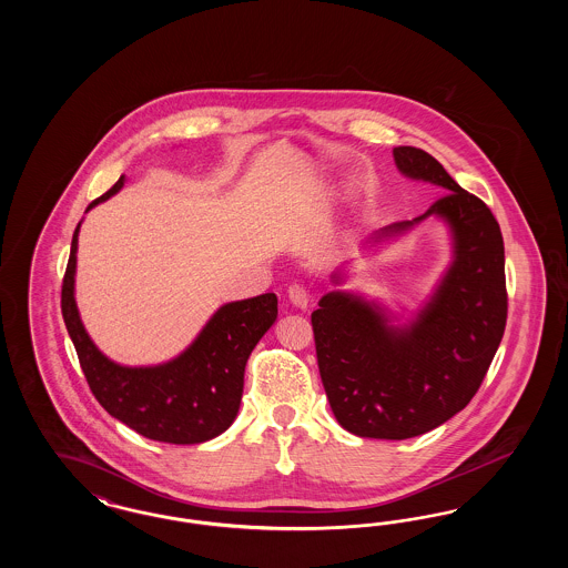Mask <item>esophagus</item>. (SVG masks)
Returning a JSON list of instances; mask_svg holds the SVG:
<instances>
[{
	"instance_id": "esophagus-1",
	"label": "esophagus",
	"mask_w": 568,
	"mask_h": 568,
	"mask_svg": "<svg viewBox=\"0 0 568 568\" xmlns=\"http://www.w3.org/2000/svg\"><path fill=\"white\" fill-rule=\"evenodd\" d=\"M287 296H290V302L297 306V308H306L308 306V302H311V294H308V290L304 287V285H290V290H287Z\"/></svg>"
}]
</instances>
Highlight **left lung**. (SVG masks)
Masks as SVG:
<instances>
[{
	"label": "left lung",
	"instance_id": "8db88e82",
	"mask_svg": "<svg viewBox=\"0 0 568 568\" xmlns=\"http://www.w3.org/2000/svg\"><path fill=\"white\" fill-rule=\"evenodd\" d=\"M398 170L443 187L424 215L387 225L394 236L426 216L454 234V262L408 325L347 292H329L311 324L325 396L338 424L368 438L430 433L473 400L507 325L505 243L486 202L462 190L430 153L396 146ZM338 281V276H334Z\"/></svg>",
	"mask_w": 568,
	"mask_h": 568
}]
</instances>
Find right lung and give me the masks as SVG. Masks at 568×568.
Instances as JSON below:
<instances>
[{
	"instance_id": "add662e5",
	"label": "right lung",
	"mask_w": 568,
	"mask_h": 568,
	"mask_svg": "<svg viewBox=\"0 0 568 568\" xmlns=\"http://www.w3.org/2000/svg\"><path fill=\"white\" fill-rule=\"evenodd\" d=\"M123 187V176L87 211ZM79 230L61 285V315L79 353L84 378L110 415L151 440L193 445L225 433L243 398L244 366L276 320V296L223 304L190 349L160 366L130 368L109 359L89 338L74 300Z\"/></svg>"
}]
</instances>
